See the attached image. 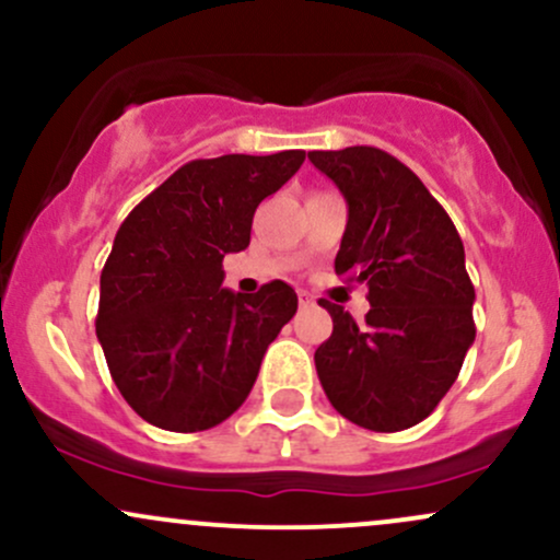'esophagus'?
Segmentation results:
<instances>
[{"label":"esophagus","instance_id":"1","mask_svg":"<svg viewBox=\"0 0 560 560\" xmlns=\"http://www.w3.org/2000/svg\"><path fill=\"white\" fill-rule=\"evenodd\" d=\"M298 298H300V305H302V307H311L313 302H316V300H313V294H311V292H300Z\"/></svg>","mask_w":560,"mask_h":560}]
</instances>
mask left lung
Listing matches in <instances>:
<instances>
[{
    "label": "left lung",
    "mask_w": 560,
    "mask_h": 560,
    "mask_svg": "<svg viewBox=\"0 0 560 560\" xmlns=\"http://www.w3.org/2000/svg\"><path fill=\"white\" fill-rule=\"evenodd\" d=\"M307 158L347 199L334 271L365 281L371 302L363 324L318 302L334 320L316 350L320 387L347 421L402 432L440 405L477 337L464 242L421 178L389 152L345 147Z\"/></svg>",
    "instance_id": "1"
}]
</instances>
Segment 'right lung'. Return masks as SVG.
Wrapping results in <instances>:
<instances>
[{
    "label": "right lung",
    "instance_id": "obj_1",
    "mask_svg": "<svg viewBox=\"0 0 560 560\" xmlns=\"http://www.w3.org/2000/svg\"><path fill=\"white\" fill-rule=\"evenodd\" d=\"M305 152L191 160L128 213L100 276L96 337L124 400L168 432H205L247 400L268 345L298 311L284 281L223 289L258 205Z\"/></svg>",
    "mask_w": 560,
    "mask_h": 560
}]
</instances>
